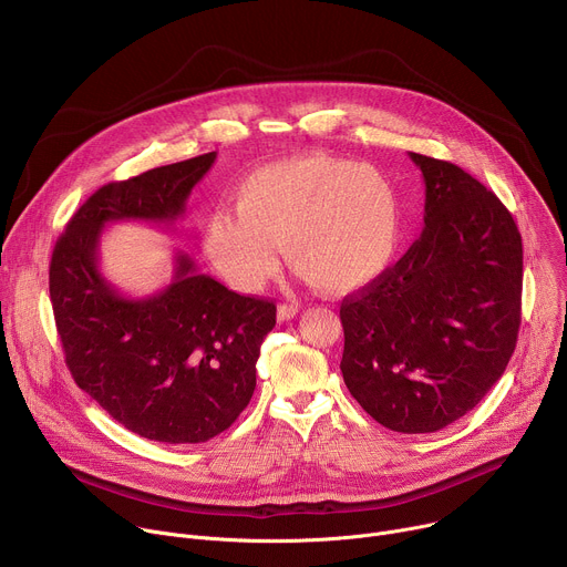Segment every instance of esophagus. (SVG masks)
Wrapping results in <instances>:
<instances>
[{
	"mask_svg": "<svg viewBox=\"0 0 567 567\" xmlns=\"http://www.w3.org/2000/svg\"><path fill=\"white\" fill-rule=\"evenodd\" d=\"M300 305L298 302H280L278 305V320L285 322V320H291L296 313H298Z\"/></svg>",
	"mask_w": 567,
	"mask_h": 567,
	"instance_id": "esophagus-1",
	"label": "esophagus"
}]
</instances>
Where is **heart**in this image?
<instances>
[{
  "label": "heart",
  "instance_id": "b5f03b06",
  "mask_svg": "<svg viewBox=\"0 0 567 567\" xmlns=\"http://www.w3.org/2000/svg\"><path fill=\"white\" fill-rule=\"evenodd\" d=\"M235 213L215 210L204 230L210 265L239 291L278 271V247L313 287L357 291L390 265L401 224L392 182L370 164L300 154L262 166L233 193Z\"/></svg>",
  "mask_w": 567,
  "mask_h": 567
}]
</instances>
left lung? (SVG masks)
Returning a JSON list of instances; mask_svg holds the SVG:
<instances>
[{
	"instance_id": "1",
	"label": "left lung",
	"mask_w": 567,
	"mask_h": 567,
	"mask_svg": "<svg viewBox=\"0 0 567 567\" xmlns=\"http://www.w3.org/2000/svg\"><path fill=\"white\" fill-rule=\"evenodd\" d=\"M424 175L420 239L341 302L343 381L396 433H435L473 411L518 339L523 241L505 204L451 161L411 152Z\"/></svg>"
}]
</instances>
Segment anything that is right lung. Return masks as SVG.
<instances>
[{
	"mask_svg": "<svg viewBox=\"0 0 567 567\" xmlns=\"http://www.w3.org/2000/svg\"><path fill=\"white\" fill-rule=\"evenodd\" d=\"M215 152L99 188L69 219L49 267V293L66 368L127 431L199 444L226 431L256 390V363L276 305L239 296L177 256L173 282L121 296L99 271L105 224H171L186 210Z\"/></svg>",
	"mask_w": 567,
	"mask_h": 567,
	"instance_id": "add662e5",
	"label": "right lung"
}]
</instances>
